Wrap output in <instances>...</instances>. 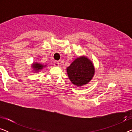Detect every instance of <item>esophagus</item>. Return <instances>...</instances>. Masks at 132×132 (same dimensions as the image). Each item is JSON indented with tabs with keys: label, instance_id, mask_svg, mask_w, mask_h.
Instances as JSON below:
<instances>
[{
	"label": "esophagus",
	"instance_id": "1",
	"mask_svg": "<svg viewBox=\"0 0 132 132\" xmlns=\"http://www.w3.org/2000/svg\"><path fill=\"white\" fill-rule=\"evenodd\" d=\"M53 65H54V66H55V67H58L59 65V63L58 61H54Z\"/></svg>",
	"mask_w": 132,
	"mask_h": 132
}]
</instances>
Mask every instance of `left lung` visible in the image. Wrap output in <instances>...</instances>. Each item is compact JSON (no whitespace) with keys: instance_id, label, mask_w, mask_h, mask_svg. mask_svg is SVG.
<instances>
[{"instance_id":"1","label":"left lung","mask_w":132,"mask_h":132,"mask_svg":"<svg viewBox=\"0 0 132 132\" xmlns=\"http://www.w3.org/2000/svg\"><path fill=\"white\" fill-rule=\"evenodd\" d=\"M67 72L72 84L81 86L88 84L93 79L95 68L90 59L82 56L76 59L68 67Z\"/></svg>"}]
</instances>
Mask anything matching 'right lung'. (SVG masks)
Returning a JSON list of instances; mask_svg holds the SVG:
<instances>
[{
	"label": "right lung",
	"mask_w": 132,
	"mask_h": 132,
	"mask_svg": "<svg viewBox=\"0 0 132 132\" xmlns=\"http://www.w3.org/2000/svg\"><path fill=\"white\" fill-rule=\"evenodd\" d=\"M46 65H42L41 64H39V63L37 62H35L32 64V67L34 69V71L35 72H38L39 71H40L41 70H42L43 68L45 67Z\"/></svg>",
	"instance_id": "1"
}]
</instances>
